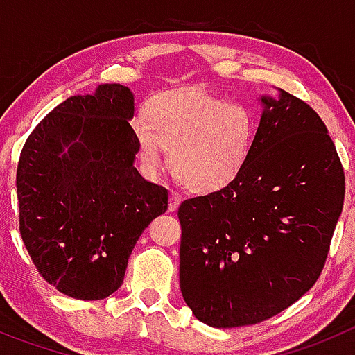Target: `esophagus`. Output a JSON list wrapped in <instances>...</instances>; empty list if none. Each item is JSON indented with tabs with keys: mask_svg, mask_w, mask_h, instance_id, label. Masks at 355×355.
<instances>
[{
	"mask_svg": "<svg viewBox=\"0 0 355 355\" xmlns=\"http://www.w3.org/2000/svg\"><path fill=\"white\" fill-rule=\"evenodd\" d=\"M181 199H183V197H181L178 192H174V190H172L171 199H168V209H171V211H175V209H178V206H180Z\"/></svg>",
	"mask_w": 355,
	"mask_h": 355,
	"instance_id": "1",
	"label": "esophagus"
}]
</instances>
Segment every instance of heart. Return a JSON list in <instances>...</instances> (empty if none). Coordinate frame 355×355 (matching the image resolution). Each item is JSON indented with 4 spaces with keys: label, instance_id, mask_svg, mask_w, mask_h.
I'll return each mask as SVG.
<instances>
[{
    "label": "heart",
    "instance_id": "obj_1",
    "mask_svg": "<svg viewBox=\"0 0 355 355\" xmlns=\"http://www.w3.org/2000/svg\"><path fill=\"white\" fill-rule=\"evenodd\" d=\"M133 131L147 168H159L167 147L178 181L205 193L220 190L243 171L256 140V119L241 103L188 87L153 97Z\"/></svg>",
    "mask_w": 355,
    "mask_h": 355
}]
</instances>
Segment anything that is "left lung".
I'll use <instances>...</instances> for the list:
<instances>
[{"label": "left lung", "mask_w": 355, "mask_h": 355, "mask_svg": "<svg viewBox=\"0 0 355 355\" xmlns=\"http://www.w3.org/2000/svg\"><path fill=\"white\" fill-rule=\"evenodd\" d=\"M261 103L236 180L178 209L181 293L211 327L259 324L297 302L324 270L343 209V165L320 115L286 90Z\"/></svg>", "instance_id": "left-lung-1"}]
</instances>
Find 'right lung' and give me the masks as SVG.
I'll return each instance as SVG.
<instances>
[{
  "label": "right lung",
  "mask_w": 355,
  "mask_h": 355,
  "mask_svg": "<svg viewBox=\"0 0 355 355\" xmlns=\"http://www.w3.org/2000/svg\"><path fill=\"white\" fill-rule=\"evenodd\" d=\"M133 114L128 87L99 85L49 112L21 150L19 231L39 274L72 299L117 291L142 231L167 211V188L133 165Z\"/></svg>",
  "instance_id": "1"
}]
</instances>
